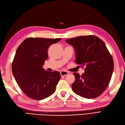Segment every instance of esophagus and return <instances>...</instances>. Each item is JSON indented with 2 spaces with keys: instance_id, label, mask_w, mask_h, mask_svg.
I'll return each mask as SVG.
<instances>
[{
  "instance_id": "1",
  "label": "esophagus",
  "mask_w": 125,
  "mask_h": 125,
  "mask_svg": "<svg viewBox=\"0 0 125 125\" xmlns=\"http://www.w3.org/2000/svg\"><path fill=\"white\" fill-rule=\"evenodd\" d=\"M69 74V73L66 71H62L60 72V75L62 76H65Z\"/></svg>"
}]
</instances>
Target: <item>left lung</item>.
I'll list each match as a JSON object with an SVG mask.
<instances>
[{
    "instance_id": "obj_1",
    "label": "left lung",
    "mask_w": 125,
    "mask_h": 125,
    "mask_svg": "<svg viewBox=\"0 0 125 125\" xmlns=\"http://www.w3.org/2000/svg\"><path fill=\"white\" fill-rule=\"evenodd\" d=\"M66 41L75 48L76 63L85 66L82 75L74 73L73 91L87 99L100 96L110 83L114 67L113 58L104 42L92 35L79 36Z\"/></svg>"
}]
</instances>
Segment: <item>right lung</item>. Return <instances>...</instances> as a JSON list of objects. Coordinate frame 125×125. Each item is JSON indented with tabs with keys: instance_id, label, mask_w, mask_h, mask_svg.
Segmentation results:
<instances>
[{
	"instance_id": "add662e5",
	"label": "right lung",
	"mask_w": 125,
	"mask_h": 125,
	"mask_svg": "<svg viewBox=\"0 0 125 125\" xmlns=\"http://www.w3.org/2000/svg\"><path fill=\"white\" fill-rule=\"evenodd\" d=\"M61 39L28 38L18 47L12 62V72L17 83L29 98L41 100L55 92L60 74L56 71H45L43 66L48 59L49 47Z\"/></svg>"
}]
</instances>
